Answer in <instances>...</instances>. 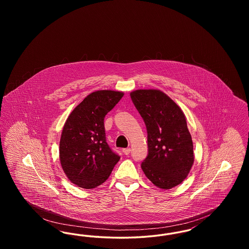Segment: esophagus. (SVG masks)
<instances>
[{
  "mask_svg": "<svg viewBox=\"0 0 249 249\" xmlns=\"http://www.w3.org/2000/svg\"><path fill=\"white\" fill-rule=\"evenodd\" d=\"M122 151H123L124 154L129 155L130 153V148H124Z\"/></svg>",
  "mask_w": 249,
  "mask_h": 249,
  "instance_id": "esophagus-1",
  "label": "esophagus"
}]
</instances>
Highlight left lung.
<instances>
[{"label":"left lung","mask_w":249,"mask_h":249,"mask_svg":"<svg viewBox=\"0 0 249 249\" xmlns=\"http://www.w3.org/2000/svg\"><path fill=\"white\" fill-rule=\"evenodd\" d=\"M130 98L147 131L148 154L141 164L142 172L158 188L172 189L188 177L194 161L185 115L160 90L138 89Z\"/></svg>","instance_id":"left-lung-1"}]
</instances>
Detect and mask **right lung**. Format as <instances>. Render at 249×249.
Returning a JSON list of instances; mask_svg holds the SVG:
<instances>
[{"label": "right lung", "mask_w": 249, "mask_h": 249, "mask_svg": "<svg viewBox=\"0 0 249 249\" xmlns=\"http://www.w3.org/2000/svg\"><path fill=\"white\" fill-rule=\"evenodd\" d=\"M123 95L113 90L92 92L72 110L64 124L60 164L71 183L80 188L102 185L120 159L107 142L104 122Z\"/></svg>", "instance_id": "right-lung-1"}]
</instances>
